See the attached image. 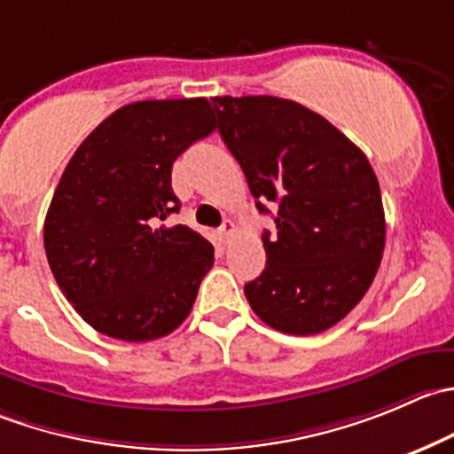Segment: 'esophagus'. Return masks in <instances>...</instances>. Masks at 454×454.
<instances>
[{"instance_id":"esophagus-1","label":"esophagus","mask_w":454,"mask_h":454,"mask_svg":"<svg viewBox=\"0 0 454 454\" xmlns=\"http://www.w3.org/2000/svg\"><path fill=\"white\" fill-rule=\"evenodd\" d=\"M235 231H237V228H235V223H232V222H226L222 228H219V237H222L223 244H228V241L235 237Z\"/></svg>"}]
</instances>
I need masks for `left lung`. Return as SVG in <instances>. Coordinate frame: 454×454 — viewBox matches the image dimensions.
Returning a JSON list of instances; mask_svg holds the SVG:
<instances>
[{"mask_svg":"<svg viewBox=\"0 0 454 454\" xmlns=\"http://www.w3.org/2000/svg\"><path fill=\"white\" fill-rule=\"evenodd\" d=\"M215 126L239 161L259 213L266 268L244 286L254 315L286 334H317L371 288L386 244L371 161L328 120L281 97H213Z\"/></svg>","mask_w":454,"mask_h":454,"instance_id":"1","label":"left lung"}]
</instances>
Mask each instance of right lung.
<instances>
[{
  "label": "right lung",
  "instance_id": "obj_1",
  "mask_svg": "<svg viewBox=\"0 0 454 454\" xmlns=\"http://www.w3.org/2000/svg\"><path fill=\"white\" fill-rule=\"evenodd\" d=\"M215 130L210 101L121 106L74 151L43 222L52 277L86 324L121 341L173 333L195 303L215 250L179 213L173 161Z\"/></svg>",
  "mask_w": 454,
  "mask_h": 454
}]
</instances>
